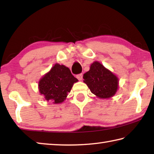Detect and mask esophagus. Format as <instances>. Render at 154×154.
Listing matches in <instances>:
<instances>
[{"instance_id": "esophagus-1", "label": "esophagus", "mask_w": 154, "mask_h": 154, "mask_svg": "<svg viewBox=\"0 0 154 154\" xmlns=\"http://www.w3.org/2000/svg\"><path fill=\"white\" fill-rule=\"evenodd\" d=\"M76 77L78 79H79V81H81V80H82V79H83V74H79V75H77V76H76Z\"/></svg>"}]
</instances>
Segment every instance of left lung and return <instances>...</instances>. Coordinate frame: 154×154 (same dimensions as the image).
I'll return each mask as SVG.
<instances>
[{
    "label": "left lung",
    "mask_w": 154,
    "mask_h": 154,
    "mask_svg": "<svg viewBox=\"0 0 154 154\" xmlns=\"http://www.w3.org/2000/svg\"><path fill=\"white\" fill-rule=\"evenodd\" d=\"M83 78L91 92L99 98L113 97L118 90V77L98 61L90 65V70Z\"/></svg>",
    "instance_id": "obj_1"
}]
</instances>
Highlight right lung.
<instances>
[{"instance_id": "add662e5", "label": "right lung", "mask_w": 154, "mask_h": 154, "mask_svg": "<svg viewBox=\"0 0 154 154\" xmlns=\"http://www.w3.org/2000/svg\"><path fill=\"white\" fill-rule=\"evenodd\" d=\"M77 82L69 68L56 63L39 80L38 91L47 101L60 104L66 100L73 84Z\"/></svg>"}]
</instances>
